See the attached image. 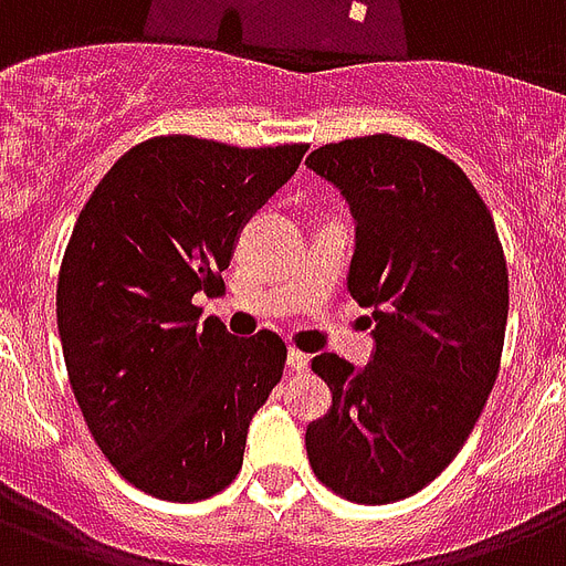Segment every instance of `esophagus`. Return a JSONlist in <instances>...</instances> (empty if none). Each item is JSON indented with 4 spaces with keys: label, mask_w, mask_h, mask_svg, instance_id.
I'll list each match as a JSON object with an SVG mask.
<instances>
[{
    "label": "esophagus",
    "mask_w": 566,
    "mask_h": 566,
    "mask_svg": "<svg viewBox=\"0 0 566 566\" xmlns=\"http://www.w3.org/2000/svg\"><path fill=\"white\" fill-rule=\"evenodd\" d=\"M286 361H289V368H292V370H306V368H310V356L301 354V350H295V347H292V350H289V354H286Z\"/></svg>",
    "instance_id": "obj_1"
}]
</instances>
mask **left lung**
<instances>
[{
	"label": "left lung",
	"instance_id": "obj_1",
	"mask_svg": "<svg viewBox=\"0 0 566 566\" xmlns=\"http://www.w3.org/2000/svg\"><path fill=\"white\" fill-rule=\"evenodd\" d=\"M306 169L342 192L356 233L347 292L374 354L312 359L333 391L306 427L315 476L365 505L397 503L453 462L494 388L509 271L494 219L459 166L391 134L315 148Z\"/></svg>",
	"mask_w": 566,
	"mask_h": 566
}]
</instances>
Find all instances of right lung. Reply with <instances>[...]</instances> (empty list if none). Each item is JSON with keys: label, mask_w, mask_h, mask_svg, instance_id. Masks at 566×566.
Returning <instances> with one entry per match:
<instances>
[{"label": "right lung", "mask_w": 566, "mask_h": 566, "mask_svg": "<svg viewBox=\"0 0 566 566\" xmlns=\"http://www.w3.org/2000/svg\"><path fill=\"white\" fill-rule=\"evenodd\" d=\"M306 146L155 137L113 163L81 210L57 277V333L90 432L130 485L198 503L237 479L248 427L286 345L230 336L210 295L248 219Z\"/></svg>", "instance_id": "add662e5"}]
</instances>
